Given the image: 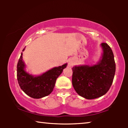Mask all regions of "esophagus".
Returning <instances> with one entry per match:
<instances>
[{
	"instance_id": "1",
	"label": "esophagus",
	"mask_w": 128,
	"mask_h": 128,
	"mask_svg": "<svg viewBox=\"0 0 128 128\" xmlns=\"http://www.w3.org/2000/svg\"><path fill=\"white\" fill-rule=\"evenodd\" d=\"M73 65H74V62L72 61V60H70V61H69L68 62V66L69 67H71Z\"/></svg>"
}]
</instances>
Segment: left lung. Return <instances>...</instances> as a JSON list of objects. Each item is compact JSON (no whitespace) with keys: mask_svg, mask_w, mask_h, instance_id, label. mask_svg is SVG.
I'll use <instances>...</instances> for the list:
<instances>
[{"mask_svg":"<svg viewBox=\"0 0 128 128\" xmlns=\"http://www.w3.org/2000/svg\"><path fill=\"white\" fill-rule=\"evenodd\" d=\"M102 56L96 64L81 65L72 69V85L77 93L86 99L103 96L111 88L116 71L113 52L106 43L100 44Z\"/></svg>","mask_w":128,"mask_h":128,"instance_id":"obj_1","label":"left lung"}]
</instances>
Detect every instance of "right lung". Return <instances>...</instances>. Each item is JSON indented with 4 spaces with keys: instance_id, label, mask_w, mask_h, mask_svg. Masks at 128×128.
Segmentation results:
<instances>
[{
    "instance_id": "add662e5",
    "label": "right lung",
    "mask_w": 128,
    "mask_h": 128,
    "mask_svg": "<svg viewBox=\"0 0 128 128\" xmlns=\"http://www.w3.org/2000/svg\"><path fill=\"white\" fill-rule=\"evenodd\" d=\"M25 47L22 51L25 50ZM67 63L54 67L38 76H34L25 70L26 65L21 53L17 66V77L20 88L31 98L40 99L51 94L55 87L56 79L66 68Z\"/></svg>"
}]
</instances>
